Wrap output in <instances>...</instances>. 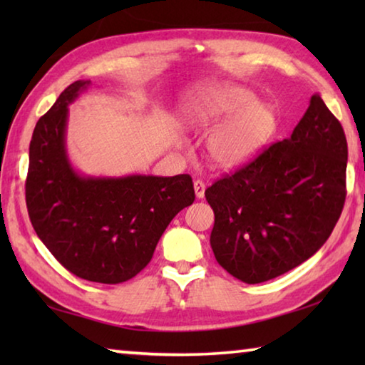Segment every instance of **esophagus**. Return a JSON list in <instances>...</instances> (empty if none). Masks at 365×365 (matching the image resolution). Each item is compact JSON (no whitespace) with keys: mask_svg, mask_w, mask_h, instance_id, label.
<instances>
[{"mask_svg":"<svg viewBox=\"0 0 365 365\" xmlns=\"http://www.w3.org/2000/svg\"><path fill=\"white\" fill-rule=\"evenodd\" d=\"M193 187H195V195H196L197 200H201V197H205V190H206L205 182H202V180H195Z\"/></svg>","mask_w":365,"mask_h":365,"instance_id":"34e87169","label":"esophagus"}]
</instances>
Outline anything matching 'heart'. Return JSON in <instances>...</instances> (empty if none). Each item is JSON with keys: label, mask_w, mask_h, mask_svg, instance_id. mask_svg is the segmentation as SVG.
I'll return each mask as SVG.
<instances>
[{"label": "heart", "mask_w": 365, "mask_h": 365, "mask_svg": "<svg viewBox=\"0 0 365 365\" xmlns=\"http://www.w3.org/2000/svg\"><path fill=\"white\" fill-rule=\"evenodd\" d=\"M219 121L221 123L207 137V154L222 169L238 168L256 158L277 132L274 109L256 101V96L242 86L207 83L183 100V127L207 130Z\"/></svg>", "instance_id": "b5f03b06"}]
</instances>
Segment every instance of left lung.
<instances>
[{
	"label": "left lung",
	"instance_id": "8db88e82",
	"mask_svg": "<svg viewBox=\"0 0 365 365\" xmlns=\"http://www.w3.org/2000/svg\"><path fill=\"white\" fill-rule=\"evenodd\" d=\"M346 164L341 123L322 98L312 95L292 137L206 190L217 262L252 285L316 255L343 211Z\"/></svg>",
	"mask_w": 365,
	"mask_h": 365
}]
</instances>
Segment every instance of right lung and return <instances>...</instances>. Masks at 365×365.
Segmentation results:
<instances>
[{
	"label": "right lung",
	"mask_w": 365,
	"mask_h": 365,
	"mask_svg": "<svg viewBox=\"0 0 365 365\" xmlns=\"http://www.w3.org/2000/svg\"><path fill=\"white\" fill-rule=\"evenodd\" d=\"M77 80L36 122L30 141L26 201L36 235L80 279L115 285L151 261L159 238L193 205L188 174L175 177H85L66 150L69 104L88 88Z\"/></svg>",
	"instance_id": "add662e5"
}]
</instances>
